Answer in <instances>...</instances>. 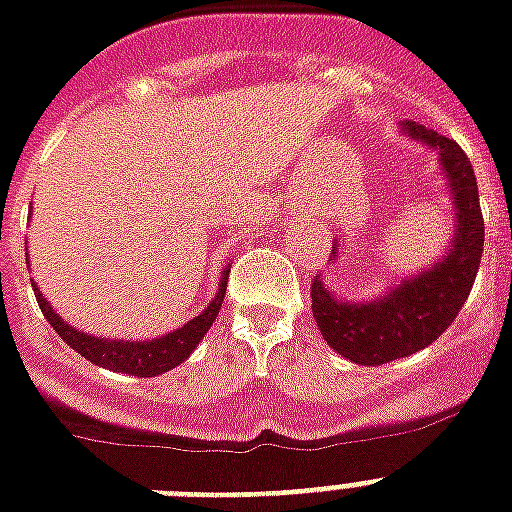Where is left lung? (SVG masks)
Masks as SVG:
<instances>
[{"mask_svg": "<svg viewBox=\"0 0 512 512\" xmlns=\"http://www.w3.org/2000/svg\"><path fill=\"white\" fill-rule=\"evenodd\" d=\"M402 134L436 149L442 176L455 205V234L450 249L434 268L394 284L384 297L344 302L313 278V318L336 355L357 365H384L429 347L458 318L471 294L484 252V218L473 165L463 149L431 128L405 120ZM339 260V247L331 249Z\"/></svg>", "mask_w": 512, "mask_h": 512, "instance_id": "obj_1", "label": "left lung"}]
</instances>
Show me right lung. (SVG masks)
I'll use <instances>...</instances> for the list:
<instances>
[{
    "label": "right lung",
    "instance_id": "add662e5",
    "mask_svg": "<svg viewBox=\"0 0 512 512\" xmlns=\"http://www.w3.org/2000/svg\"><path fill=\"white\" fill-rule=\"evenodd\" d=\"M228 268H223L220 273V286L218 294L213 297V302L202 310L199 315H194L186 326L170 331V334L160 336V339H144V342H123V339H99V336H89L83 331L65 323L60 315L54 313L52 305L47 299L41 297V292L33 284V292H36V302H39L41 313L49 321V326L60 334V339L68 347L78 352L81 357H86L89 363L99 365V368H107V371L128 373V376H160V373L176 368L197 350V344L202 342V336L210 331L213 321L218 318L220 305H223V294H226V281H228Z\"/></svg>",
    "mask_w": 512,
    "mask_h": 512
}]
</instances>
